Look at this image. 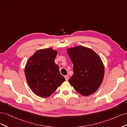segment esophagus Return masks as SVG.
I'll use <instances>...</instances> for the list:
<instances>
[{
	"label": "esophagus",
	"instance_id": "esophagus-1",
	"mask_svg": "<svg viewBox=\"0 0 127 127\" xmlns=\"http://www.w3.org/2000/svg\"><path fill=\"white\" fill-rule=\"evenodd\" d=\"M64 78H65V79H66V80H68L69 79V76L68 75H66V76H64Z\"/></svg>",
	"mask_w": 127,
	"mask_h": 127
}]
</instances>
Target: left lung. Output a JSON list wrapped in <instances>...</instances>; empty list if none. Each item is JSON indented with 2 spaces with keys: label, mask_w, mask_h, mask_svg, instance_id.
I'll return each instance as SVG.
<instances>
[{
  "label": "left lung",
  "mask_w": 127,
  "mask_h": 127,
  "mask_svg": "<svg viewBox=\"0 0 127 127\" xmlns=\"http://www.w3.org/2000/svg\"><path fill=\"white\" fill-rule=\"evenodd\" d=\"M73 64L74 74L69 82L81 95L87 96L96 91L104 76V67L101 58L93 50L83 46L67 49Z\"/></svg>",
  "instance_id": "obj_1"
}]
</instances>
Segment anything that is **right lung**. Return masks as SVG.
Here are the masks:
<instances>
[{
	"label": "right lung",
	"instance_id": "right-lung-1",
	"mask_svg": "<svg viewBox=\"0 0 127 127\" xmlns=\"http://www.w3.org/2000/svg\"><path fill=\"white\" fill-rule=\"evenodd\" d=\"M57 51L51 48L37 50L28 60L25 75L29 87L36 95L47 98L65 81L55 63Z\"/></svg>",
	"mask_w": 127,
	"mask_h": 127
}]
</instances>
